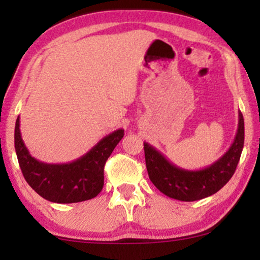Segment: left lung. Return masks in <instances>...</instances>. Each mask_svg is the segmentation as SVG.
Listing matches in <instances>:
<instances>
[{
	"label": "left lung",
	"mask_w": 260,
	"mask_h": 260,
	"mask_svg": "<svg viewBox=\"0 0 260 260\" xmlns=\"http://www.w3.org/2000/svg\"><path fill=\"white\" fill-rule=\"evenodd\" d=\"M245 127L239 113V127L230 150L209 168L188 172L176 168L157 150L144 143L145 166L149 179L167 197L181 201H197L215 194L229 182L236 172L244 147Z\"/></svg>",
	"instance_id": "8db88e82"
}]
</instances>
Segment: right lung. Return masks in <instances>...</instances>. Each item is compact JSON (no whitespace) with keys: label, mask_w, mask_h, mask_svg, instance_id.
Returning a JSON list of instances; mask_svg holds the SVG:
<instances>
[{"label":"right lung","mask_w":260,"mask_h":260,"mask_svg":"<svg viewBox=\"0 0 260 260\" xmlns=\"http://www.w3.org/2000/svg\"><path fill=\"white\" fill-rule=\"evenodd\" d=\"M19 126L17 118L14 140L23 177L40 197L56 204H73L97 197L104 186L105 163L124 136V130H117L77 161L69 165H46L29 155Z\"/></svg>","instance_id":"1"}]
</instances>
